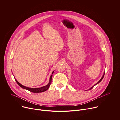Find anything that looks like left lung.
<instances>
[{
  "label": "left lung",
  "instance_id": "1",
  "mask_svg": "<svg viewBox=\"0 0 120 120\" xmlns=\"http://www.w3.org/2000/svg\"><path fill=\"white\" fill-rule=\"evenodd\" d=\"M104 73H105V71L104 72V73H103V77H102V78H101V79H100L99 80V81H98V83H96V84H95V85H94V86H92V87H91V88H90V89H88V90H90V89H92V88H93V87H94L95 86H96V85H97V84H99V83H100V82H101V81L102 80V79H103V77H104Z\"/></svg>",
  "mask_w": 120,
  "mask_h": 120
}]
</instances>
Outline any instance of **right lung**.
<instances>
[{"label":"right lung","instance_id":"right-lung-1","mask_svg":"<svg viewBox=\"0 0 120 120\" xmlns=\"http://www.w3.org/2000/svg\"><path fill=\"white\" fill-rule=\"evenodd\" d=\"M54 72V71H52V75L50 77V79H49V83H48V84L46 86H43L42 87H40V88H29V87H26L25 86H23L22 85H21L20 83H19L17 81V80L15 78V79L16 81V82L17 83V84L18 85V86H20L21 88L24 89H26V90H28L29 91H30V92H34V93H39V92H44V91H46L49 88V86L51 85V83L52 82V74Z\"/></svg>","mask_w":120,"mask_h":120}]
</instances>
